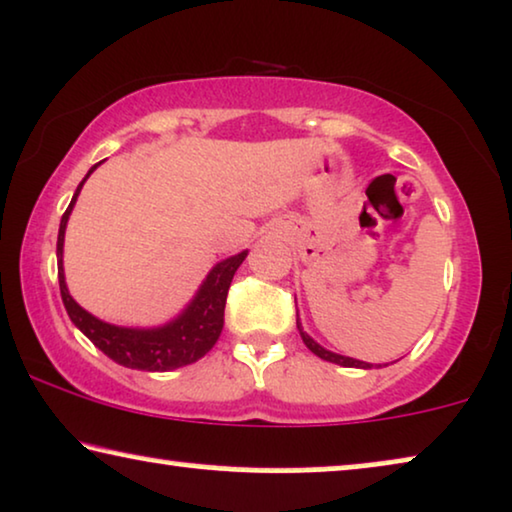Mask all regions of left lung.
I'll list each match as a JSON object with an SVG mask.
<instances>
[{"mask_svg":"<svg viewBox=\"0 0 512 512\" xmlns=\"http://www.w3.org/2000/svg\"><path fill=\"white\" fill-rule=\"evenodd\" d=\"M298 331H300V338H303V342H305V347L310 349L312 354H317L319 359H324V361H331V363H338V366H345V368H363V370L373 368V363H366V361L352 359V356H342V354H335V352H331V349L321 347L319 342L312 338V335H307V333L303 331V326H300V319H298Z\"/></svg>","mask_w":512,"mask_h":512,"instance_id":"left-lung-1","label":"left lung"}]
</instances>
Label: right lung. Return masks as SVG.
I'll list each match as a JSON object with an SVG mask.
<instances>
[{
	"label": "right lung",
	"mask_w": 512,
	"mask_h": 512,
	"mask_svg": "<svg viewBox=\"0 0 512 512\" xmlns=\"http://www.w3.org/2000/svg\"><path fill=\"white\" fill-rule=\"evenodd\" d=\"M100 163L88 170L86 177L76 188L72 202H69L67 212L62 214L60 230H58V282H60V296L65 303V310L72 319V324L93 342V345L116 361L118 366L135 368V370H149V373H167V370L188 366L202 359L209 349L216 345L219 335L223 331V310H226V298L230 282H233L237 268H240L249 251L244 249L240 254L223 258L207 272L202 279L200 289L195 291L184 310L177 317L165 321L163 326H116L109 321L97 319L95 314L76 303L72 293L67 289L65 279V265H62V254H65V230L67 221L72 216V209L76 205L83 184L93 174Z\"/></svg>",
	"instance_id": "1"
}]
</instances>
